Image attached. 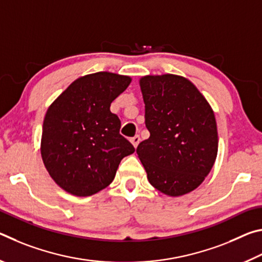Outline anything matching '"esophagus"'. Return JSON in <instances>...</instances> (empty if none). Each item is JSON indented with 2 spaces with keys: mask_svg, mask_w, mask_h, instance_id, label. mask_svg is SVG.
Wrapping results in <instances>:
<instances>
[{
  "mask_svg": "<svg viewBox=\"0 0 262 262\" xmlns=\"http://www.w3.org/2000/svg\"><path fill=\"white\" fill-rule=\"evenodd\" d=\"M130 142L133 143V145H134V148H137V145H139V143L141 142L140 136H139V135H135L134 137H132Z\"/></svg>",
  "mask_w": 262,
  "mask_h": 262,
  "instance_id": "1",
  "label": "esophagus"
}]
</instances>
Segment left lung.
Wrapping results in <instances>:
<instances>
[{
	"label": "left lung",
	"mask_w": 262,
	"mask_h": 262,
	"mask_svg": "<svg viewBox=\"0 0 262 262\" xmlns=\"http://www.w3.org/2000/svg\"><path fill=\"white\" fill-rule=\"evenodd\" d=\"M148 140L136 149L149 183L168 196L200 186L217 157L214 111L198 88L173 74L140 78Z\"/></svg>",
	"instance_id": "obj_1"
}]
</instances>
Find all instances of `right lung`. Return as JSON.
<instances>
[{"label": "right lung", "mask_w": 262, "mask_h": 262, "mask_svg": "<svg viewBox=\"0 0 262 262\" xmlns=\"http://www.w3.org/2000/svg\"><path fill=\"white\" fill-rule=\"evenodd\" d=\"M130 82L126 75L89 74L75 79L48 107L41 158L52 179L69 194L90 196L106 188L121 159L135 151L110 110Z\"/></svg>", "instance_id": "add662e5"}]
</instances>
